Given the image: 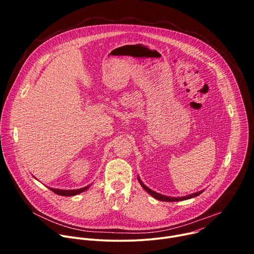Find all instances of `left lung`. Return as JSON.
<instances>
[{
	"label": "left lung",
	"mask_w": 254,
	"mask_h": 254,
	"mask_svg": "<svg viewBox=\"0 0 254 254\" xmlns=\"http://www.w3.org/2000/svg\"><path fill=\"white\" fill-rule=\"evenodd\" d=\"M137 180H138V182H139V184L141 185V187L146 190L150 195H152L154 198H156V199H158V200H160V201H166V202H176V201H181V200H186V199H190V198H193V197H196V196H198V195H200L203 191H200V192H197V193H194V194H191V195H189V196H186V197H180V198H175V197H167V196H164V195H161V194H159V193H157V192H154L153 190H151V189H149L146 185H143L142 183H141V181L137 178Z\"/></svg>",
	"instance_id": "left-lung-1"
}]
</instances>
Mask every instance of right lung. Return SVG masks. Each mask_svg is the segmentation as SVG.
I'll return each mask as SVG.
<instances>
[{
	"label": "right lung",
	"mask_w": 254,
	"mask_h": 254,
	"mask_svg": "<svg viewBox=\"0 0 254 254\" xmlns=\"http://www.w3.org/2000/svg\"><path fill=\"white\" fill-rule=\"evenodd\" d=\"M52 192H54L55 194L57 195H60V196H74V195H77L85 190L88 189V186L84 187V188H80V189H76V190H59V189H53V188H49Z\"/></svg>",
	"instance_id": "right-lung-1"
}]
</instances>
